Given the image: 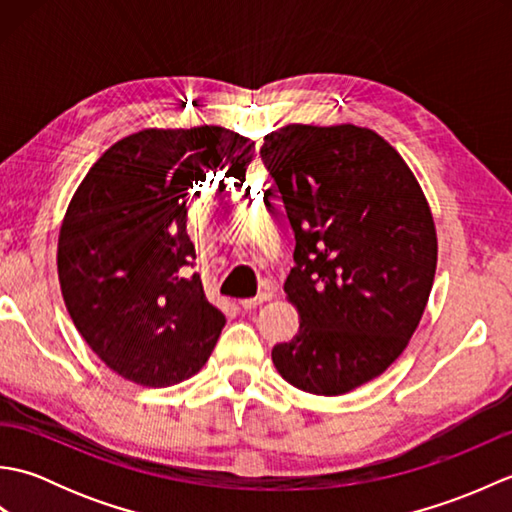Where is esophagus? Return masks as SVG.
<instances>
[{"label": "esophagus", "mask_w": 512, "mask_h": 512, "mask_svg": "<svg viewBox=\"0 0 512 512\" xmlns=\"http://www.w3.org/2000/svg\"><path fill=\"white\" fill-rule=\"evenodd\" d=\"M266 301H270V292H259V295L253 297V299H242V301H239V308H242V310H253L257 306H262V303H266Z\"/></svg>", "instance_id": "esophagus-1"}]
</instances>
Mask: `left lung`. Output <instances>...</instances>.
I'll use <instances>...</instances> for the list:
<instances>
[{"label":"left lung","mask_w":512,"mask_h":512,"mask_svg":"<svg viewBox=\"0 0 512 512\" xmlns=\"http://www.w3.org/2000/svg\"><path fill=\"white\" fill-rule=\"evenodd\" d=\"M259 154L297 242L284 290L299 332L273 363L308 394H347L396 361L427 308L438 264L427 198L367 127L286 125Z\"/></svg>","instance_id":"left-lung-1"}]
</instances>
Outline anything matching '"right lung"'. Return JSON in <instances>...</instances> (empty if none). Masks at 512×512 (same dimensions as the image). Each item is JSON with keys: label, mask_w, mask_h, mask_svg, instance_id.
<instances>
[{"label": "right lung", "mask_w": 512, "mask_h": 512, "mask_svg": "<svg viewBox=\"0 0 512 512\" xmlns=\"http://www.w3.org/2000/svg\"><path fill=\"white\" fill-rule=\"evenodd\" d=\"M255 143L231 129H143L94 162L65 211L57 268L76 330L118 376L169 387L198 374L224 328L187 204L206 176L244 178Z\"/></svg>", "instance_id": "1"}]
</instances>
